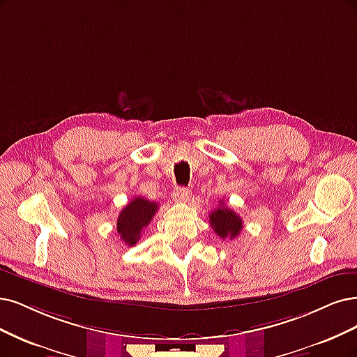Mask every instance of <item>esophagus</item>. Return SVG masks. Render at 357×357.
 Segmentation results:
<instances>
[{
	"label": "esophagus",
	"instance_id": "1",
	"mask_svg": "<svg viewBox=\"0 0 357 357\" xmlns=\"http://www.w3.org/2000/svg\"><path fill=\"white\" fill-rule=\"evenodd\" d=\"M173 199L176 202H188L190 199V190L186 188H177L173 192Z\"/></svg>",
	"mask_w": 357,
	"mask_h": 357
}]
</instances>
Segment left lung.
Returning <instances> with one entry per match:
<instances>
[{
  "label": "left lung",
  "mask_w": 357,
  "mask_h": 357,
  "mask_svg": "<svg viewBox=\"0 0 357 357\" xmlns=\"http://www.w3.org/2000/svg\"><path fill=\"white\" fill-rule=\"evenodd\" d=\"M210 225L215 235L221 239H235L242 230V218L225 205L220 202V206L210 214Z\"/></svg>",
  "instance_id": "obj_1"
}]
</instances>
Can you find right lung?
Listing matches in <instances>:
<instances>
[{"label": "right lung", "mask_w": 357, "mask_h": 357, "mask_svg": "<svg viewBox=\"0 0 357 357\" xmlns=\"http://www.w3.org/2000/svg\"><path fill=\"white\" fill-rule=\"evenodd\" d=\"M158 204L147 201L142 196L132 198L118 215L116 231L128 247H134L140 239L143 229L151 223V220L158 211Z\"/></svg>", "instance_id": "right-lung-1"}]
</instances>
